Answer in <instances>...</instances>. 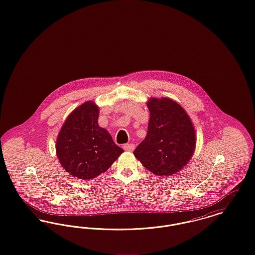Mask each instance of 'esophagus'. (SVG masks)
<instances>
[{"mask_svg": "<svg viewBox=\"0 0 255 255\" xmlns=\"http://www.w3.org/2000/svg\"><path fill=\"white\" fill-rule=\"evenodd\" d=\"M123 149H124L125 151L132 152L133 149H134V144H133V143H127V144H124V145H123Z\"/></svg>", "mask_w": 255, "mask_h": 255, "instance_id": "34e87169", "label": "esophagus"}]
</instances>
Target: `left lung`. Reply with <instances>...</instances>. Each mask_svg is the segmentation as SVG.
<instances>
[{"instance_id": "left-lung-1", "label": "left lung", "mask_w": 255, "mask_h": 255, "mask_svg": "<svg viewBox=\"0 0 255 255\" xmlns=\"http://www.w3.org/2000/svg\"><path fill=\"white\" fill-rule=\"evenodd\" d=\"M147 106L150 112L148 131L133 155L156 175L175 174L193 155V124L185 111L169 98L150 99Z\"/></svg>"}]
</instances>
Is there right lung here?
Here are the masks:
<instances>
[{
    "instance_id": "obj_1",
    "label": "right lung",
    "mask_w": 255,
    "mask_h": 255,
    "mask_svg": "<svg viewBox=\"0 0 255 255\" xmlns=\"http://www.w3.org/2000/svg\"><path fill=\"white\" fill-rule=\"evenodd\" d=\"M98 113L94 102H85L68 117L57 137L56 153L62 166L78 179L96 178L123 153L110 133L99 127Z\"/></svg>"
}]
</instances>
